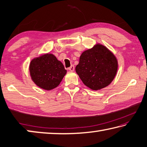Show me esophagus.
<instances>
[{"label":"esophagus","mask_w":147,"mask_h":147,"mask_svg":"<svg viewBox=\"0 0 147 147\" xmlns=\"http://www.w3.org/2000/svg\"><path fill=\"white\" fill-rule=\"evenodd\" d=\"M69 70L70 71H71V72L74 71V65H71L70 67H69Z\"/></svg>","instance_id":"1"}]
</instances>
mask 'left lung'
Returning <instances> with one entry per match:
<instances>
[{
  "mask_svg": "<svg viewBox=\"0 0 147 147\" xmlns=\"http://www.w3.org/2000/svg\"><path fill=\"white\" fill-rule=\"evenodd\" d=\"M117 69L115 55L105 46L96 44L83 52L75 70L84 85L96 91L111 83Z\"/></svg>",
  "mask_w": 147,
  "mask_h": 147,
  "instance_id": "8db88e82",
  "label": "left lung"
}]
</instances>
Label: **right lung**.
<instances>
[{
	"mask_svg": "<svg viewBox=\"0 0 147 147\" xmlns=\"http://www.w3.org/2000/svg\"><path fill=\"white\" fill-rule=\"evenodd\" d=\"M32 81L45 90L56 88L67 73L63 63L53 54H45L31 61L29 66Z\"/></svg>",
	"mask_w": 147,
	"mask_h": 147,
	"instance_id": "add662e5",
	"label": "right lung"
}]
</instances>
